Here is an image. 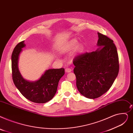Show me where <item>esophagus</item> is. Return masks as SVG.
<instances>
[{"instance_id": "obj_1", "label": "esophagus", "mask_w": 133, "mask_h": 133, "mask_svg": "<svg viewBox=\"0 0 133 133\" xmlns=\"http://www.w3.org/2000/svg\"><path fill=\"white\" fill-rule=\"evenodd\" d=\"M72 71V70L71 68H66V69H65V72H66V73H69V72H71Z\"/></svg>"}]
</instances>
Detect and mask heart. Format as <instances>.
<instances>
[{
    "instance_id": "obj_1",
    "label": "heart",
    "mask_w": 133,
    "mask_h": 133,
    "mask_svg": "<svg viewBox=\"0 0 133 133\" xmlns=\"http://www.w3.org/2000/svg\"><path fill=\"white\" fill-rule=\"evenodd\" d=\"M78 43L77 40L76 39H72V40L68 43L67 45L65 47L62 48L61 50V53H64L66 52H67V51H69L71 50L75 46L77 45ZM84 47L83 44H78L74 50V53L76 54H79L82 52V51L83 50Z\"/></svg>"
}]
</instances>
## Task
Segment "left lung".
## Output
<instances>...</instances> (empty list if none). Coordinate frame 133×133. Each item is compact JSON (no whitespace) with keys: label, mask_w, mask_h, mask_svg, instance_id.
Here are the masks:
<instances>
[{"label":"left lung","mask_w":133,"mask_h":133,"mask_svg":"<svg viewBox=\"0 0 133 133\" xmlns=\"http://www.w3.org/2000/svg\"><path fill=\"white\" fill-rule=\"evenodd\" d=\"M99 48L73 60L74 73L80 93L90 99L104 94L111 87L119 72L118 56L113 40L98 32Z\"/></svg>","instance_id":"left-lung-1"}]
</instances>
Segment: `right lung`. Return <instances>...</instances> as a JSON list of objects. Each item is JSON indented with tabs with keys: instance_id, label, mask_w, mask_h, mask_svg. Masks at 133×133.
<instances>
[{
	"instance_id": "obj_1",
	"label": "right lung",
	"mask_w": 133,
	"mask_h": 133,
	"mask_svg": "<svg viewBox=\"0 0 133 133\" xmlns=\"http://www.w3.org/2000/svg\"><path fill=\"white\" fill-rule=\"evenodd\" d=\"M25 46L24 41L16 45L11 56L12 77L14 83L22 95L36 103H45L55 96L58 83L65 74V69H49L35 82H29L22 76L18 67L19 54Z\"/></svg>"
}]
</instances>
